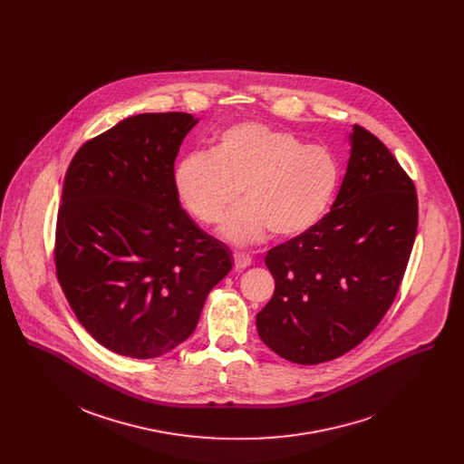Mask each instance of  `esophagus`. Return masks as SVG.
Returning a JSON list of instances; mask_svg holds the SVG:
<instances>
[{"label":"esophagus","instance_id":"34e87169","mask_svg":"<svg viewBox=\"0 0 464 464\" xmlns=\"http://www.w3.org/2000/svg\"><path fill=\"white\" fill-rule=\"evenodd\" d=\"M234 266H236V269H246L248 266H252V259L245 254H236L234 256Z\"/></svg>","mask_w":464,"mask_h":464}]
</instances>
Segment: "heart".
Masks as SVG:
<instances>
[{"label": "heart", "instance_id": "heart-1", "mask_svg": "<svg viewBox=\"0 0 464 464\" xmlns=\"http://www.w3.org/2000/svg\"><path fill=\"white\" fill-rule=\"evenodd\" d=\"M337 182L339 166L327 148L261 123L219 133L210 155H188L175 169L179 198L203 225L219 223L243 191L245 205L221 227L236 245L256 243L267 230L280 239L307 232L325 214Z\"/></svg>", "mask_w": 464, "mask_h": 464}]
</instances>
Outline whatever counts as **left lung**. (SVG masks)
Listing matches in <instances>:
<instances>
[{"label": "left lung", "mask_w": 464, "mask_h": 464, "mask_svg": "<svg viewBox=\"0 0 464 464\" xmlns=\"http://www.w3.org/2000/svg\"><path fill=\"white\" fill-rule=\"evenodd\" d=\"M337 198L313 228L271 248L275 293L257 314L266 346L296 364L355 348L397 296L418 228V197L386 144L353 125Z\"/></svg>", "instance_id": "left-lung-1"}]
</instances>
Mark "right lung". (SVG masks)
<instances>
[{
  "label": "right lung",
  "mask_w": 464,
  "mask_h": 464,
  "mask_svg": "<svg viewBox=\"0 0 464 464\" xmlns=\"http://www.w3.org/2000/svg\"><path fill=\"white\" fill-rule=\"evenodd\" d=\"M198 123L139 114L82 144L57 214L55 267L82 327L102 346L153 359L184 343L230 250L180 207L175 159Z\"/></svg>",
  "instance_id": "obj_1"
}]
</instances>
